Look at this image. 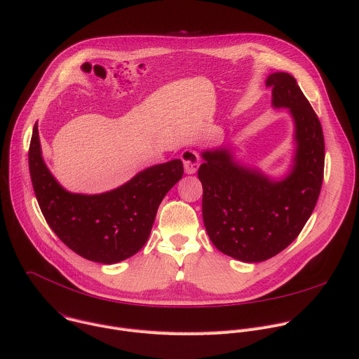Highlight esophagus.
<instances>
[{"mask_svg":"<svg viewBox=\"0 0 359 359\" xmlns=\"http://www.w3.org/2000/svg\"><path fill=\"white\" fill-rule=\"evenodd\" d=\"M182 160H183V166L186 175H194L199 169L201 165V158L199 154L193 150H184L182 153Z\"/></svg>","mask_w":359,"mask_h":359,"instance_id":"1","label":"esophagus"}]
</instances>
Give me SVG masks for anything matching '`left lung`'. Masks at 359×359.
I'll return each mask as SVG.
<instances>
[{
  "label": "left lung",
  "mask_w": 359,
  "mask_h": 359,
  "mask_svg": "<svg viewBox=\"0 0 359 359\" xmlns=\"http://www.w3.org/2000/svg\"><path fill=\"white\" fill-rule=\"evenodd\" d=\"M266 86L272 87V106L287 109L295 126V153L287 173L273 179L245 166L229 147L202 151L198 172L203 222L212 243L246 264L264 262L298 238L323 180L322 127L297 80L287 73H272Z\"/></svg>",
  "instance_id": "left-lung-1"
}]
</instances>
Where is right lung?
I'll use <instances>...</instances> for the list:
<instances>
[{"mask_svg": "<svg viewBox=\"0 0 359 359\" xmlns=\"http://www.w3.org/2000/svg\"><path fill=\"white\" fill-rule=\"evenodd\" d=\"M28 165L37 202L53 232L77 255L104 265L121 262L144 246L158 205L183 176V163L175 158L139 172L113 190L72 193L44 163L37 123Z\"/></svg>", "mask_w": 359, "mask_h": 359, "instance_id": "right-lung-1", "label": "right lung"}]
</instances>
